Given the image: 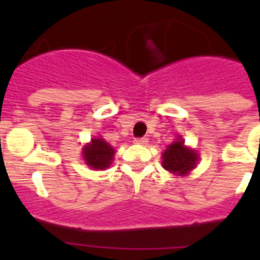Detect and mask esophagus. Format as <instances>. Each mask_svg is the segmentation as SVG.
I'll return each mask as SVG.
<instances>
[{"label":"esophagus","mask_w":260,"mask_h":260,"mask_svg":"<svg viewBox=\"0 0 260 260\" xmlns=\"http://www.w3.org/2000/svg\"><path fill=\"white\" fill-rule=\"evenodd\" d=\"M135 143H137V145H146V143H147V138H145V137L136 138Z\"/></svg>","instance_id":"obj_1"}]
</instances>
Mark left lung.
Wrapping results in <instances>:
<instances>
[{
  "instance_id": "obj_1",
  "label": "left lung",
  "mask_w": 260,
  "mask_h": 260,
  "mask_svg": "<svg viewBox=\"0 0 260 260\" xmlns=\"http://www.w3.org/2000/svg\"><path fill=\"white\" fill-rule=\"evenodd\" d=\"M162 166L165 170L175 175L188 174L192 169H195L198 156L195 151L188 149L183 146V140H177L167 147L166 151L162 154Z\"/></svg>"
}]
</instances>
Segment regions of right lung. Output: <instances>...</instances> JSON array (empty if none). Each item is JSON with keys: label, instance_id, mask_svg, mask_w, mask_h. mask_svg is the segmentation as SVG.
I'll use <instances>...</instances> for the list:
<instances>
[{"label": "right lung", "instance_id": "obj_1", "mask_svg": "<svg viewBox=\"0 0 260 260\" xmlns=\"http://www.w3.org/2000/svg\"><path fill=\"white\" fill-rule=\"evenodd\" d=\"M84 159L94 170H104L113 161L114 149L103 138H94L90 145L84 147Z\"/></svg>", "mask_w": 260, "mask_h": 260}]
</instances>
